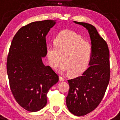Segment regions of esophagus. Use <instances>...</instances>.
<instances>
[{
	"mask_svg": "<svg viewBox=\"0 0 120 120\" xmlns=\"http://www.w3.org/2000/svg\"><path fill=\"white\" fill-rule=\"evenodd\" d=\"M59 81H64L65 80V79L64 78H63L62 77H61V76H59Z\"/></svg>",
	"mask_w": 120,
	"mask_h": 120,
	"instance_id": "obj_1",
	"label": "esophagus"
}]
</instances>
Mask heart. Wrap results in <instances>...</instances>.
<instances>
[{"instance_id": "b5f03b06", "label": "heart", "mask_w": 120, "mask_h": 120, "mask_svg": "<svg viewBox=\"0 0 120 120\" xmlns=\"http://www.w3.org/2000/svg\"><path fill=\"white\" fill-rule=\"evenodd\" d=\"M55 45L46 48V56L51 67L60 68L62 73L79 75L88 68L92 56V45L79 34L70 30L59 32L54 40Z\"/></svg>"}]
</instances>
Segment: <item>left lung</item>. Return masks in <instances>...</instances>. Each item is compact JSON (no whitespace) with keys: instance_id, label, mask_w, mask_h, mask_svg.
Wrapping results in <instances>:
<instances>
[{"instance_id":"1","label":"left lung","mask_w":120,"mask_h":120,"mask_svg":"<svg viewBox=\"0 0 120 120\" xmlns=\"http://www.w3.org/2000/svg\"><path fill=\"white\" fill-rule=\"evenodd\" d=\"M73 22L87 29L92 45L90 67L80 76L68 80L70 89L66 97L67 106L74 115L83 116L98 106L106 91L110 79L109 52L106 42L94 26Z\"/></svg>"}]
</instances>
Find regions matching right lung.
Here are the masks:
<instances>
[{
  "label": "right lung",
  "instance_id": "right-lung-1",
  "mask_svg": "<svg viewBox=\"0 0 120 120\" xmlns=\"http://www.w3.org/2000/svg\"><path fill=\"white\" fill-rule=\"evenodd\" d=\"M56 20L30 23L14 37L7 58V74L12 94L19 105L37 112L47 104V94L59 80L58 75L42 58L46 56L45 37Z\"/></svg>",
  "mask_w": 120,
  "mask_h": 120
}]
</instances>
